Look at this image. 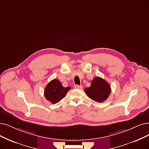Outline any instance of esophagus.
I'll use <instances>...</instances> for the list:
<instances>
[{"label": "esophagus", "instance_id": "obj_1", "mask_svg": "<svg viewBox=\"0 0 149 149\" xmlns=\"http://www.w3.org/2000/svg\"><path fill=\"white\" fill-rule=\"evenodd\" d=\"M74 87L76 88H78V89H81L82 88V87L81 86H79V85H74Z\"/></svg>", "mask_w": 149, "mask_h": 149}]
</instances>
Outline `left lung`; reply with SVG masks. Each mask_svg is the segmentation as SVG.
Listing matches in <instances>:
<instances>
[{"label":"left lung","instance_id":"8db88e82","mask_svg":"<svg viewBox=\"0 0 149 149\" xmlns=\"http://www.w3.org/2000/svg\"><path fill=\"white\" fill-rule=\"evenodd\" d=\"M84 91L91 99L102 103L109 97L111 89L108 82L100 77H95L92 81L91 86L86 88Z\"/></svg>","mask_w":149,"mask_h":149}]
</instances>
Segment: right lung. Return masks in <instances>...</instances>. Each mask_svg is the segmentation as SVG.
I'll list each match as a JSON object with an SVG mask.
<instances>
[{"mask_svg":"<svg viewBox=\"0 0 149 149\" xmlns=\"http://www.w3.org/2000/svg\"><path fill=\"white\" fill-rule=\"evenodd\" d=\"M71 89L70 87H64L58 79H54L49 82L45 88V97L52 104H56L63 99Z\"/></svg>","mask_w":149,"mask_h":149,"instance_id":"add662e5","label":"right lung"}]
</instances>
